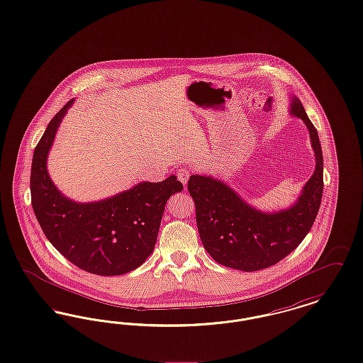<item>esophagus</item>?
Returning <instances> with one entry per match:
<instances>
[{"mask_svg":"<svg viewBox=\"0 0 363 363\" xmlns=\"http://www.w3.org/2000/svg\"><path fill=\"white\" fill-rule=\"evenodd\" d=\"M177 177H178V179H179L184 185H186V184H188V181H189V169H186V167H181V169L178 170V173H177Z\"/></svg>","mask_w":363,"mask_h":363,"instance_id":"1","label":"esophagus"}]
</instances>
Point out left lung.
Wrapping results in <instances>:
<instances>
[{"instance_id": "8db88e82", "label": "left lung", "mask_w": 363, "mask_h": 363, "mask_svg": "<svg viewBox=\"0 0 363 363\" xmlns=\"http://www.w3.org/2000/svg\"><path fill=\"white\" fill-rule=\"evenodd\" d=\"M290 114L309 129L315 170L289 209L261 212L219 179L208 175L189 178L200 238L208 255L225 267L252 272L275 265L296 249L315 220L324 189L321 144L299 99L293 98Z\"/></svg>"}]
</instances>
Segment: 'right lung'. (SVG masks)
<instances>
[{"mask_svg":"<svg viewBox=\"0 0 363 363\" xmlns=\"http://www.w3.org/2000/svg\"><path fill=\"white\" fill-rule=\"evenodd\" d=\"M72 104L73 99L54 116L35 147L30 181L35 216L46 238L76 267L102 277L123 275L152 253L164 206L184 186L170 175L95 203L80 204L65 197L52 184L46 162Z\"/></svg>","mask_w":363,"mask_h":363,"instance_id":"add662e5","label":"right lung"}]
</instances>
